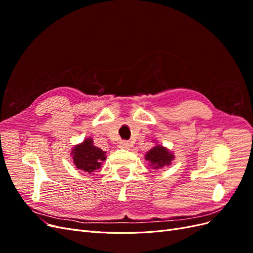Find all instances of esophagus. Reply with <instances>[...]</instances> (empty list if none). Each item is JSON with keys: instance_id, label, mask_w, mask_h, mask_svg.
Masks as SVG:
<instances>
[{"instance_id": "1", "label": "esophagus", "mask_w": 253, "mask_h": 253, "mask_svg": "<svg viewBox=\"0 0 253 253\" xmlns=\"http://www.w3.org/2000/svg\"><path fill=\"white\" fill-rule=\"evenodd\" d=\"M118 147L120 148V149H124V150H129L131 149V143H129L128 141H121L120 143H119V145Z\"/></svg>"}]
</instances>
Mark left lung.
Returning <instances> with one entry per match:
<instances>
[{
  "instance_id": "obj_1",
  "label": "left lung",
  "mask_w": 253,
  "mask_h": 253,
  "mask_svg": "<svg viewBox=\"0 0 253 253\" xmlns=\"http://www.w3.org/2000/svg\"><path fill=\"white\" fill-rule=\"evenodd\" d=\"M175 156L172 151L157 142H155L154 147L145 153L144 156V159L148 162V166L153 170H159L164 167L170 166Z\"/></svg>"
}]
</instances>
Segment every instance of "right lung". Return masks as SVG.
Wrapping results in <instances>:
<instances>
[{
    "label": "right lung",
    "instance_id": "right-lung-1",
    "mask_svg": "<svg viewBox=\"0 0 253 253\" xmlns=\"http://www.w3.org/2000/svg\"><path fill=\"white\" fill-rule=\"evenodd\" d=\"M105 153L96 147L93 138L88 137L81 143L75 145L71 151V156L78 170L94 175L97 170L101 169L102 164L105 162Z\"/></svg>",
    "mask_w": 253,
    "mask_h": 253
}]
</instances>
